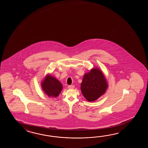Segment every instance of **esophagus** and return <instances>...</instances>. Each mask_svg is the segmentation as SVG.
<instances>
[{
    "label": "esophagus",
    "mask_w": 148,
    "mask_h": 148,
    "mask_svg": "<svg viewBox=\"0 0 148 148\" xmlns=\"http://www.w3.org/2000/svg\"><path fill=\"white\" fill-rule=\"evenodd\" d=\"M74 88H75V86L73 85L68 86V88L69 89H73Z\"/></svg>",
    "instance_id": "34e87169"
}]
</instances>
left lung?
I'll use <instances>...</instances> for the list:
<instances>
[{
  "label": "left lung",
  "mask_w": 148,
  "mask_h": 148,
  "mask_svg": "<svg viewBox=\"0 0 148 148\" xmlns=\"http://www.w3.org/2000/svg\"><path fill=\"white\" fill-rule=\"evenodd\" d=\"M108 85L101 70L94 68L84 75L81 84L82 94L89 101L97 99L106 90Z\"/></svg>",
  "instance_id": "1"
}]
</instances>
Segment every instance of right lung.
<instances>
[{
  "mask_svg": "<svg viewBox=\"0 0 148 148\" xmlns=\"http://www.w3.org/2000/svg\"><path fill=\"white\" fill-rule=\"evenodd\" d=\"M42 88L48 96L56 97L62 90V85L57 79L48 75L42 82Z\"/></svg>",
  "mask_w": 148,
  "mask_h": 148,
  "instance_id": "1",
  "label": "right lung"
}]
</instances>
